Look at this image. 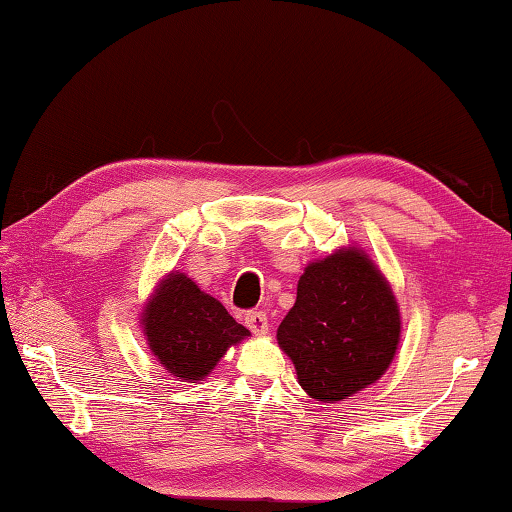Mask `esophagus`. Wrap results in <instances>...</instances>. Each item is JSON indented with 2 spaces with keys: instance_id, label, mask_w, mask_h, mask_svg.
I'll use <instances>...</instances> for the list:
<instances>
[{
  "instance_id": "1",
  "label": "esophagus",
  "mask_w": 512,
  "mask_h": 512,
  "mask_svg": "<svg viewBox=\"0 0 512 512\" xmlns=\"http://www.w3.org/2000/svg\"><path fill=\"white\" fill-rule=\"evenodd\" d=\"M246 325L257 336H264L268 332V318L264 311H250V314H246Z\"/></svg>"
}]
</instances>
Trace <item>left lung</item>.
Instances as JSON below:
<instances>
[{
	"label": "left lung",
	"mask_w": 512,
	"mask_h": 512,
	"mask_svg": "<svg viewBox=\"0 0 512 512\" xmlns=\"http://www.w3.org/2000/svg\"><path fill=\"white\" fill-rule=\"evenodd\" d=\"M402 336L391 282L366 250L343 246L314 259L277 327L298 384L316 402L336 404L366 391L391 366Z\"/></svg>",
	"instance_id": "left-lung-1"
}]
</instances>
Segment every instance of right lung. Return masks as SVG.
<instances>
[{
  "label": "right lung",
  "instance_id": "right-lung-1",
  "mask_svg": "<svg viewBox=\"0 0 512 512\" xmlns=\"http://www.w3.org/2000/svg\"><path fill=\"white\" fill-rule=\"evenodd\" d=\"M140 327L155 361L189 384L210 377L223 354L250 336L219 300L180 271L155 284L140 311Z\"/></svg>",
  "mask_w": 512,
  "mask_h": 512
}]
</instances>
